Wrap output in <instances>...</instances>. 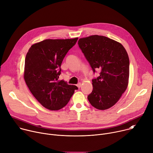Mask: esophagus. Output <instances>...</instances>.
Instances as JSON below:
<instances>
[{"label":"esophagus","mask_w":153,"mask_h":153,"mask_svg":"<svg viewBox=\"0 0 153 153\" xmlns=\"http://www.w3.org/2000/svg\"><path fill=\"white\" fill-rule=\"evenodd\" d=\"M76 86H77V88H80V87H81V86H82V83H79L78 84H77V85H76Z\"/></svg>","instance_id":"esophagus-1"}]
</instances>
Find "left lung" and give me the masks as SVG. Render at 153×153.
<instances>
[{"label":"left lung","instance_id":"left-lung-1","mask_svg":"<svg viewBox=\"0 0 153 153\" xmlns=\"http://www.w3.org/2000/svg\"><path fill=\"white\" fill-rule=\"evenodd\" d=\"M93 72L100 76L92 80L93 90L88 96L91 105L100 110L112 107L120 99L128 85L129 60L120 43L105 36L93 35L78 41Z\"/></svg>","mask_w":153,"mask_h":153}]
</instances>
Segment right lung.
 Instances as JSON below:
<instances>
[{"instance_id": "1", "label": "right lung", "mask_w": 153, "mask_h": 153, "mask_svg": "<svg viewBox=\"0 0 153 153\" xmlns=\"http://www.w3.org/2000/svg\"><path fill=\"white\" fill-rule=\"evenodd\" d=\"M77 39H46L31 45L26 55L25 83L37 101L50 110L64 107L78 89L59 80L63 59Z\"/></svg>"}]
</instances>
